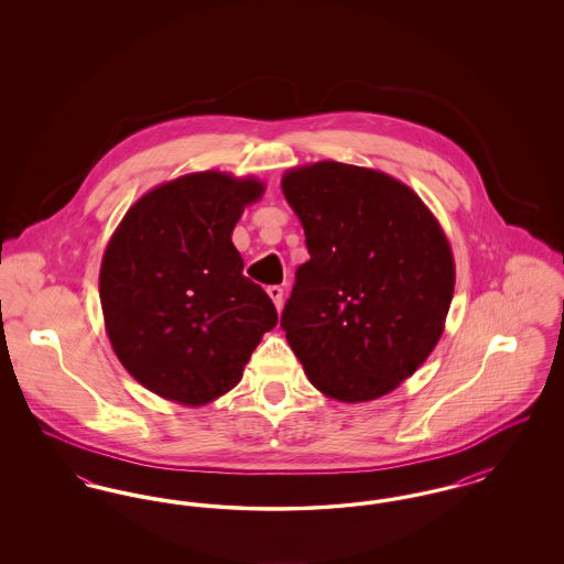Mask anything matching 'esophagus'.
<instances>
[{
  "instance_id": "1",
  "label": "esophagus",
  "mask_w": 564,
  "mask_h": 564,
  "mask_svg": "<svg viewBox=\"0 0 564 564\" xmlns=\"http://www.w3.org/2000/svg\"><path fill=\"white\" fill-rule=\"evenodd\" d=\"M267 292H269L270 300L274 302V306H276V308H281V304H283V288H279V285H270Z\"/></svg>"
}]
</instances>
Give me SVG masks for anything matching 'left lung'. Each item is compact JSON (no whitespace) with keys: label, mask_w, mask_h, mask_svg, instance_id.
<instances>
[{"label":"left lung","mask_w":564,"mask_h":564,"mask_svg":"<svg viewBox=\"0 0 564 564\" xmlns=\"http://www.w3.org/2000/svg\"><path fill=\"white\" fill-rule=\"evenodd\" d=\"M308 262L281 327L308 380L332 400L370 402L437 345L455 292L448 239L425 203L372 169L323 161L283 175Z\"/></svg>","instance_id":"left-lung-1"}]
</instances>
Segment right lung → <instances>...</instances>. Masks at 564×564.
I'll list each match as a JSON object with an SVG mask.
<instances>
[{"label": "right lung", "mask_w": 564, "mask_h": 564, "mask_svg": "<svg viewBox=\"0 0 564 564\" xmlns=\"http://www.w3.org/2000/svg\"><path fill=\"white\" fill-rule=\"evenodd\" d=\"M262 192L253 177L189 173L141 196L109 239L99 274L109 343L164 400L203 405L228 393L279 322L232 245Z\"/></svg>", "instance_id": "add662e5"}]
</instances>
